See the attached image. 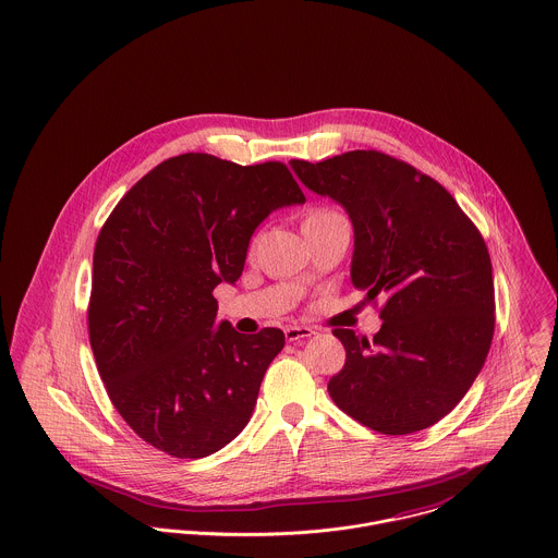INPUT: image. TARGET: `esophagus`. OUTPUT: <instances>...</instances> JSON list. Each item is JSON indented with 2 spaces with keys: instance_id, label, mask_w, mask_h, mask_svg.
Masks as SVG:
<instances>
[{
  "instance_id": "1",
  "label": "esophagus",
  "mask_w": 558,
  "mask_h": 558,
  "mask_svg": "<svg viewBox=\"0 0 558 558\" xmlns=\"http://www.w3.org/2000/svg\"><path fill=\"white\" fill-rule=\"evenodd\" d=\"M283 332H286V338H288L290 342H294V340H302V338H311V336L317 335L313 328H306V326H288Z\"/></svg>"
}]
</instances>
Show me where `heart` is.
<instances>
[{"instance_id":"1","label":"heart","mask_w":558,"mask_h":558,"mask_svg":"<svg viewBox=\"0 0 558 558\" xmlns=\"http://www.w3.org/2000/svg\"><path fill=\"white\" fill-rule=\"evenodd\" d=\"M330 216H336V211L328 209V207H319V209H313V211L306 216V220H319V218H330Z\"/></svg>"}]
</instances>
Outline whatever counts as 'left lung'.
I'll return each instance as SVG.
<instances>
[{
  "label": "left lung",
  "mask_w": 558,
  "mask_h": 558,
  "mask_svg": "<svg viewBox=\"0 0 558 558\" xmlns=\"http://www.w3.org/2000/svg\"><path fill=\"white\" fill-rule=\"evenodd\" d=\"M298 180L353 223L351 281L383 326L368 338L336 328V407L387 436L438 423L483 371L495 330L493 268L483 234L429 175L376 149L322 162L290 160Z\"/></svg>",
  "instance_id": "8db88e82"
}]
</instances>
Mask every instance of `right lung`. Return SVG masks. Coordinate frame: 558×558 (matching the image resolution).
Listing matches in <instances>:
<instances>
[{
    "label": "right lung",
    "instance_id": "add662e5",
    "mask_svg": "<svg viewBox=\"0 0 558 558\" xmlns=\"http://www.w3.org/2000/svg\"><path fill=\"white\" fill-rule=\"evenodd\" d=\"M304 203L283 162L241 167L173 156L144 175L104 223L93 256L88 336L120 416L148 445L201 459L234 440L283 349L277 328L216 329V286L234 283L252 234Z\"/></svg>",
    "mask_w": 558,
    "mask_h": 558
}]
</instances>
